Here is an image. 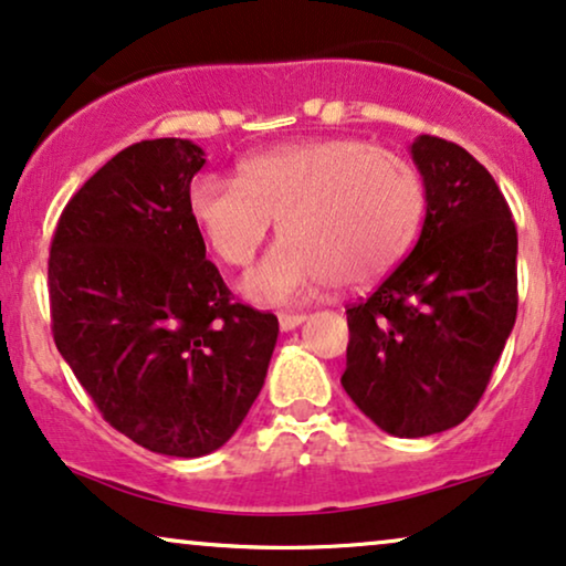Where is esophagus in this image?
I'll return each instance as SVG.
<instances>
[{"mask_svg":"<svg viewBox=\"0 0 566 566\" xmlns=\"http://www.w3.org/2000/svg\"><path fill=\"white\" fill-rule=\"evenodd\" d=\"M303 321H305L303 313H282V315H279V328L287 334V331H295Z\"/></svg>","mask_w":566,"mask_h":566,"instance_id":"1","label":"esophagus"}]
</instances>
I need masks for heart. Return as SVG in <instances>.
Returning <instances> with one entry per match:
<instances>
[{"label":"heart","mask_w":566,"mask_h":566,"mask_svg":"<svg viewBox=\"0 0 566 566\" xmlns=\"http://www.w3.org/2000/svg\"><path fill=\"white\" fill-rule=\"evenodd\" d=\"M188 214L217 259L243 266L282 240L243 279L259 303H295L323 284L361 287L409 251L424 217L417 168L359 139H315L266 149L235 180L205 172L188 188Z\"/></svg>","instance_id":"heart-1"}]
</instances>
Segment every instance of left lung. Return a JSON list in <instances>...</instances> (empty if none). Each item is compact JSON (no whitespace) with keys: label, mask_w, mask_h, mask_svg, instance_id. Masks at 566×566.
Returning <instances> with one entry per match:
<instances>
[{"label":"left lung","mask_w":566,"mask_h":566,"mask_svg":"<svg viewBox=\"0 0 566 566\" xmlns=\"http://www.w3.org/2000/svg\"><path fill=\"white\" fill-rule=\"evenodd\" d=\"M424 224L406 261L346 311L342 386L382 432L427 437L476 409L517 315V230L500 186L453 142L409 147Z\"/></svg>","instance_id":"8db88e82"}]
</instances>
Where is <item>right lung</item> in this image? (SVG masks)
<instances>
[{"instance_id":"1","label":"right lung","mask_w":566,"mask_h":566,"mask_svg":"<svg viewBox=\"0 0 566 566\" xmlns=\"http://www.w3.org/2000/svg\"><path fill=\"white\" fill-rule=\"evenodd\" d=\"M191 139H145L62 212L49 259L54 342L97 409L137 446L214 453L259 398L276 315L232 303L188 214Z\"/></svg>"}]
</instances>
